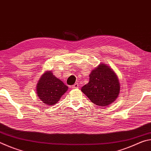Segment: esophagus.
Returning a JSON list of instances; mask_svg holds the SVG:
<instances>
[{
    "mask_svg": "<svg viewBox=\"0 0 151 151\" xmlns=\"http://www.w3.org/2000/svg\"><path fill=\"white\" fill-rule=\"evenodd\" d=\"M72 88H78V83L74 84V85L72 86Z\"/></svg>",
    "mask_w": 151,
    "mask_h": 151,
    "instance_id": "esophagus-1",
    "label": "esophagus"
}]
</instances>
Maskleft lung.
Wrapping results in <instances>:
<instances>
[{"mask_svg":"<svg viewBox=\"0 0 151 151\" xmlns=\"http://www.w3.org/2000/svg\"><path fill=\"white\" fill-rule=\"evenodd\" d=\"M89 82L81 88L83 93L96 105L104 106L115 101L120 92L119 79L111 68L100 64L92 70Z\"/></svg>","mask_w":151,"mask_h":151,"instance_id":"1","label":"left lung"}]
</instances>
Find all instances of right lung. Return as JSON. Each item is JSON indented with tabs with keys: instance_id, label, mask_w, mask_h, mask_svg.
Returning a JSON list of instances; mask_svg holds the SVG:
<instances>
[{
	"instance_id": "right-lung-1",
	"label": "right lung",
	"mask_w": 151,
	"mask_h": 151,
	"mask_svg": "<svg viewBox=\"0 0 151 151\" xmlns=\"http://www.w3.org/2000/svg\"><path fill=\"white\" fill-rule=\"evenodd\" d=\"M67 90L68 86L55 77L51 71H47L43 74L37 86V95L48 105H53L58 103Z\"/></svg>"
}]
</instances>
